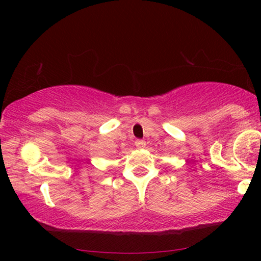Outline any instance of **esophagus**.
Masks as SVG:
<instances>
[{
	"label": "esophagus",
	"mask_w": 261,
	"mask_h": 261,
	"mask_svg": "<svg viewBox=\"0 0 261 261\" xmlns=\"http://www.w3.org/2000/svg\"><path fill=\"white\" fill-rule=\"evenodd\" d=\"M135 146H137L138 148H144L146 146V142L144 140H137L135 141Z\"/></svg>",
	"instance_id": "obj_1"
}]
</instances>
